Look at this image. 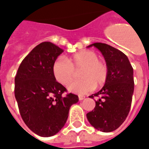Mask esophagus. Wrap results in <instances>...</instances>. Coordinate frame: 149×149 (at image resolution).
<instances>
[{"label":"esophagus","instance_id":"esophagus-1","mask_svg":"<svg viewBox=\"0 0 149 149\" xmlns=\"http://www.w3.org/2000/svg\"><path fill=\"white\" fill-rule=\"evenodd\" d=\"M79 100H80V101H81V100H84V98H85V97L84 96V95H79Z\"/></svg>","mask_w":149,"mask_h":149}]
</instances>
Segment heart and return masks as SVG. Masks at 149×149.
<instances>
[{
	"label": "heart",
	"mask_w": 149,
	"mask_h": 149,
	"mask_svg": "<svg viewBox=\"0 0 149 149\" xmlns=\"http://www.w3.org/2000/svg\"><path fill=\"white\" fill-rule=\"evenodd\" d=\"M80 71V80H73L68 85V89L77 94H85L92 91L95 86L101 87L108 78V67L99 59L96 53L91 50H82L72 56L69 60L65 57L58 58L53 65L55 79L65 85L74 77L76 71Z\"/></svg>",
	"instance_id": "obj_1"
}]
</instances>
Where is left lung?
<instances>
[{
  "label": "left lung",
  "instance_id": "8db88e82",
  "mask_svg": "<svg viewBox=\"0 0 149 149\" xmlns=\"http://www.w3.org/2000/svg\"><path fill=\"white\" fill-rule=\"evenodd\" d=\"M102 53L108 67L104 86L90 98L100 97L87 118L95 129L104 133L115 130L124 122L130 110L134 91L133 69L127 56L119 49L101 42L91 44Z\"/></svg>",
  "mask_w": 149,
  "mask_h": 149
}]
</instances>
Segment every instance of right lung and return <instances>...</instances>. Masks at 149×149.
I'll list each match as a JSON object with an SVG mask.
<instances>
[{"mask_svg": "<svg viewBox=\"0 0 149 149\" xmlns=\"http://www.w3.org/2000/svg\"><path fill=\"white\" fill-rule=\"evenodd\" d=\"M63 49L49 42L38 46L22 61L15 77L19 110L31 130L40 136L55 135L65 124L77 95H63L66 88L56 81L53 65Z\"/></svg>", "mask_w": 149, "mask_h": 149, "instance_id": "obj_1", "label": "right lung"}]
</instances>
